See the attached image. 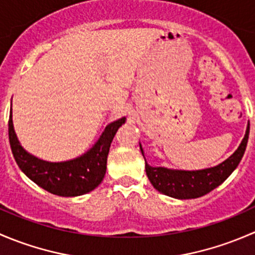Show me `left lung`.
Instances as JSON below:
<instances>
[{"instance_id": "1", "label": "left lung", "mask_w": 255, "mask_h": 255, "mask_svg": "<svg viewBox=\"0 0 255 255\" xmlns=\"http://www.w3.org/2000/svg\"><path fill=\"white\" fill-rule=\"evenodd\" d=\"M249 137V125L246 135L237 150L220 165L197 171L169 170L154 168L145 163V171L149 181L159 192L175 199H196L212 191L222 184L238 166L243 158ZM142 150V146H140ZM143 154V150H142ZM144 156V155H143Z\"/></svg>"}]
</instances>
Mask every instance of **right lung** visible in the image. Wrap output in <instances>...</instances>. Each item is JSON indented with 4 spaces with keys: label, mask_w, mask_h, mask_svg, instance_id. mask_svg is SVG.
Wrapping results in <instances>:
<instances>
[{
    "label": "right lung",
    "mask_w": 255,
    "mask_h": 255,
    "mask_svg": "<svg viewBox=\"0 0 255 255\" xmlns=\"http://www.w3.org/2000/svg\"><path fill=\"white\" fill-rule=\"evenodd\" d=\"M126 118L110 123L99 142L86 154L64 163H49L28 154L20 146L12 123V109L8 120V137L12 154L20 170L32 181L58 196H79L92 191L101 184L106 174L107 155L118 128Z\"/></svg>",
    "instance_id": "1"
}]
</instances>
